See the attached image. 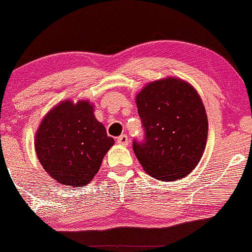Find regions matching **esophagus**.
<instances>
[{
  "label": "esophagus",
  "mask_w": 252,
  "mask_h": 252,
  "mask_svg": "<svg viewBox=\"0 0 252 252\" xmlns=\"http://www.w3.org/2000/svg\"><path fill=\"white\" fill-rule=\"evenodd\" d=\"M117 142L122 146H127L128 145V138H127V135H125V134H123V135H120L119 138L117 139Z\"/></svg>",
  "instance_id": "34e87169"
}]
</instances>
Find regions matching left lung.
I'll use <instances>...</instances> for the list:
<instances>
[{
  "instance_id": "8db88e82",
  "label": "left lung",
  "mask_w": 252,
  "mask_h": 252,
  "mask_svg": "<svg viewBox=\"0 0 252 252\" xmlns=\"http://www.w3.org/2000/svg\"><path fill=\"white\" fill-rule=\"evenodd\" d=\"M135 103L146 136L133 142V150L143 170L162 182L184 178L207 142V114L197 90L182 78L164 77L146 84Z\"/></svg>"
}]
</instances>
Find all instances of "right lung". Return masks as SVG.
<instances>
[{"mask_svg": "<svg viewBox=\"0 0 252 252\" xmlns=\"http://www.w3.org/2000/svg\"><path fill=\"white\" fill-rule=\"evenodd\" d=\"M114 145L89 100L66 99L48 111L34 135L37 158L57 183L84 188Z\"/></svg>", "mask_w": 252, "mask_h": 252, "instance_id": "1", "label": "right lung"}]
</instances>
